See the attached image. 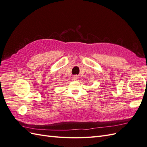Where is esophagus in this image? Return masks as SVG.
<instances>
[{
    "mask_svg": "<svg viewBox=\"0 0 147 147\" xmlns=\"http://www.w3.org/2000/svg\"><path fill=\"white\" fill-rule=\"evenodd\" d=\"M78 78H79V77L78 76V75H74V76L73 77V80H74V81L78 80Z\"/></svg>",
    "mask_w": 147,
    "mask_h": 147,
    "instance_id": "34e87169",
    "label": "esophagus"
}]
</instances>
